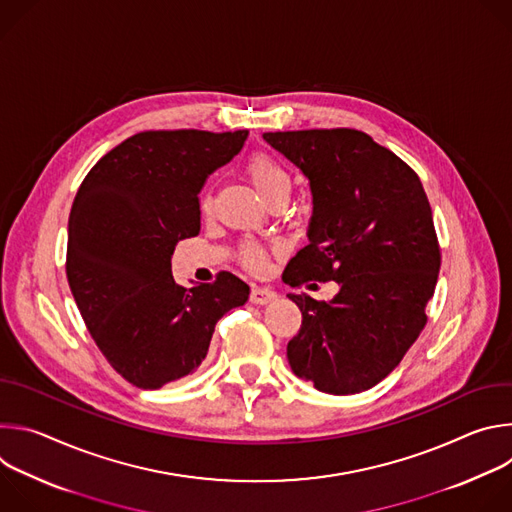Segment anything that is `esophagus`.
Returning <instances> with one entry per match:
<instances>
[{
	"instance_id": "obj_1",
	"label": "esophagus",
	"mask_w": 512,
	"mask_h": 512,
	"mask_svg": "<svg viewBox=\"0 0 512 512\" xmlns=\"http://www.w3.org/2000/svg\"><path fill=\"white\" fill-rule=\"evenodd\" d=\"M277 298V294L273 289L269 287H261V285H255L251 289V302L257 304V306H267L269 302H273Z\"/></svg>"
}]
</instances>
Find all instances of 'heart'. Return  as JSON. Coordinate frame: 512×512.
Instances as JSON below:
<instances>
[{
  "label": "heart",
  "instance_id": "obj_1",
  "mask_svg": "<svg viewBox=\"0 0 512 512\" xmlns=\"http://www.w3.org/2000/svg\"><path fill=\"white\" fill-rule=\"evenodd\" d=\"M247 176L249 180L253 182V186L257 188V192L267 200L269 196H273L275 192L279 190H287L291 188V182H289V176L287 172L275 162L271 160L269 156H263V154H257L253 156L249 162H247ZM202 208L208 210L210 208V198L204 196L202 200ZM243 263L249 267V269H259L261 263H263V251L255 245H247L243 249Z\"/></svg>",
  "mask_w": 512,
  "mask_h": 512
}]
</instances>
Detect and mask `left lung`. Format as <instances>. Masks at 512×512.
I'll return each mask as SVG.
<instances>
[{"instance_id":"obj_1","label":"left lung","mask_w":512,"mask_h":512,"mask_svg":"<svg viewBox=\"0 0 512 512\" xmlns=\"http://www.w3.org/2000/svg\"><path fill=\"white\" fill-rule=\"evenodd\" d=\"M310 182L308 245L285 279L336 281L330 302L287 298L302 328L289 367L322 393L354 395L381 383L423 330L440 273L431 206L417 174L356 129L263 133Z\"/></svg>"}]
</instances>
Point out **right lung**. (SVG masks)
Segmentation results:
<instances>
[{
    "mask_svg": "<svg viewBox=\"0 0 512 512\" xmlns=\"http://www.w3.org/2000/svg\"><path fill=\"white\" fill-rule=\"evenodd\" d=\"M249 131H143L105 154L68 218L66 277L111 367L139 389L194 373L216 322L249 300L233 273L190 289L172 275L182 239L200 233L198 194Z\"/></svg>",
    "mask_w": 512,
    "mask_h": 512,
    "instance_id": "add662e5",
    "label": "right lung"
}]
</instances>
